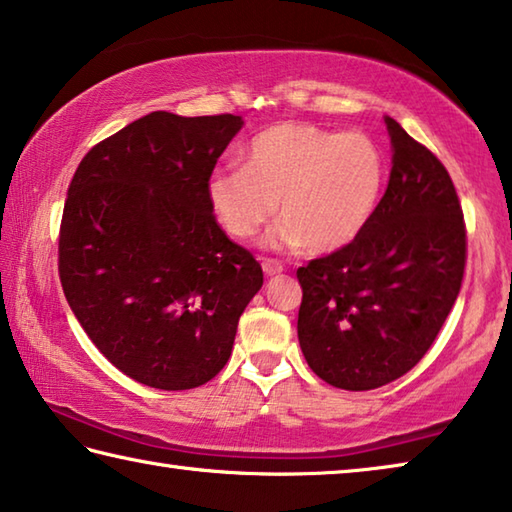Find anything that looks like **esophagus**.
Returning <instances> with one entry per match:
<instances>
[{
	"mask_svg": "<svg viewBox=\"0 0 512 512\" xmlns=\"http://www.w3.org/2000/svg\"><path fill=\"white\" fill-rule=\"evenodd\" d=\"M262 268L268 277L280 275L284 271V266L280 262H275V259H262Z\"/></svg>",
	"mask_w": 512,
	"mask_h": 512,
	"instance_id": "34e87169",
	"label": "esophagus"
}]
</instances>
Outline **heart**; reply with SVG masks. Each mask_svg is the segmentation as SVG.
<instances>
[{"label":"heart","mask_w":512,"mask_h":512,"mask_svg":"<svg viewBox=\"0 0 512 512\" xmlns=\"http://www.w3.org/2000/svg\"><path fill=\"white\" fill-rule=\"evenodd\" d=\"M384 180L386 158L366 133L287 121L257 133L241 151V167L216 169L207 198L235 239L253 237L280 201L275 244L334 253L366 228Z\"/></svg>","instance_id":"1"}]
</instances>
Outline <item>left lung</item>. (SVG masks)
Wrapping results in <instances>:
<instances>
[{"label":"left lung","instance_id":"left-lung-1","mask_svg":"<svg viewBox=\"0 0 512 512\" xmlns=\"http://www.w3.org/2000/svg\"><path fill=\"white\" fill-rule=\"evenodd\" d=\"M388 187L352 244L298 268V341L309 368L343 391H370L418 363L461 291L465 223L447 169L384 117Z\"/></svg>","mask_w":512,"mask_h":512}]
</instances>
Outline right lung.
<instances>
[{
  "label": "right lung",
  "mask_w": 512,
  "mask_h": 512,
  "mask_svg": "<svg viewBox=\"0 0 512 512\" xmlns=\"http://www.w3.org/2000/svg\"><path fill=\"white\" fill-rule=\"evenodd\" d=\"M244 119L151 112L92 146L67 189L58 239L65 298L112 366L187 391L219 375L264 273L207 198Z\"/></svg>",
  "instance_id": "add662e5"
}]
</instances>
